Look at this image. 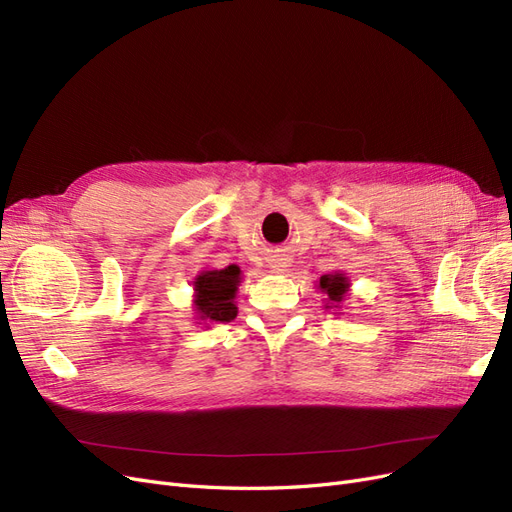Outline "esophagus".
Masks as SVG:
<instances>
[{"mask_svg":"<svg viewBox=\"0 0 512 512\" xmlns=\"http://www.w3.org/2000/svg\"><path fill=\"white\" fill-rule=\"evenodd\" d=\"M288 265H286V262L284 260H277V262H273V265H271V269L273 271H284Z\"/></svg>","mask_w":512,"mask_h":512,"instance_id":"1","label":"esophagus"}]
</instances>
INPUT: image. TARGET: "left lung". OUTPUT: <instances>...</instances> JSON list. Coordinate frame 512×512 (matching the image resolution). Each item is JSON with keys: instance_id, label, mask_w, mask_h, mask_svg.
<instances>
[{"instance_id": "8db88e82", "label": "left lung", "mask_w": 512, "mask_h": 512, "mask_svg": "<svg viewBox=\"0 0 512 512\" xmlns=\"http://www.w3.org/2000/svg\"><path fill=\"white\" fill-rule=\"evenodd\" d=\"M318 288L327 294V307H337L344 301L346 292L350 288L348 277L344 273H333V275H322Z\"/></svg>"}]
</instances>
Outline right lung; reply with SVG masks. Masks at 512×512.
<instances>
[{
    "mask_svg": "<svg viewBox=\"0 0 512 512\" xmlns=\"http://www.w3.org/2000/svg\"><path fill=\"white\" fill-rule=\"evenodd\" d=\"M241 282V269L230 265L226 269L203 271L194 282V305L200 320L230 322L237 316L235 294Z\"/></svg>",
    "mask_w": 512,
    "mask_h": 512,
    "instance_id": "1",
    "label": "right lung"
}]
</instances>
